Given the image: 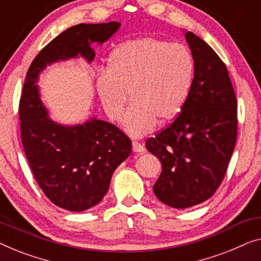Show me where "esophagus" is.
Here are the masks:
<instances>
[{"label":"esophagus","mask_w":261,"mask_h":261,"mask_svg":"<svg viewBox=\"0 0 261 261\" xmlns=\"http://www.w3.org/2000/svg\"><path fill=\"white\" fill-rule=\"evenodd\" d=\"M132 151L136 153H142L145 151V149H144V146H143L142 144H139L138 142H134L132 143Z\"/></svg>","instance_id":"1"}]
</instances>
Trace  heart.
Instances as JSON below:
<instances>
[{
	"label": "heart",
	"instance_id": "b5f03b06",
	"mask_svg": "<svg viewBox=\"0 0 261 261\" xmlns=\"http://www.w3.org/2000/svg\"><path fill=\"white\" fill-rule=\"evenodd\" d=\"M193 57L181 43L144 36L119 45L111 53L108 72L95 80L106 116L122 118L130 94L132 105L123 119L130 136L142 137L156 122L175 118L185 104L192 83Z\"/></svg>",
	"mask_w": 261,
	"mask_h": 261
}]
</instances>
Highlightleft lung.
Wrapping results in <instances>:
<instances>
[{
    "label": "left lung",
    "instance_id": "8db88e82",
    "mask_svg": "<svg viewBox=\"0 0 261 261\" xmlns=\"http://www.w3.org/2000/svg\"><path fill=\"white\" fill-rule=\"evenodd\" d=\"M182 32L194 60L192 85L181 113L145 143L162 164L153 193L177 209L202 203L219 188L238 126L237 97L226 65L200 36Z\"/></svg>",
    "mask_w": 261,
    "mask_h": 261
}]
</instances>
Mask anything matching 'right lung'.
<instances>
[{"label": "right lung", "mask_w": 261, "mask_h": 261, "mask_svg": "<svg viewBox=\"0 0 261 261\" xmlns=\"http://www.w3.org/2000/svg\"><path fill=\"white\" fill-rule=\"evenodd\" d=\"M120 22L80 23L66 29L40 52L25 75L20 100L22 144L33 175L52 202L71 212L94 207L108 193L113 171L131 153V141L118 127L90 116L65 125L53 120L41 100L40 73L56 62L82 58L91 64Z\"/></svg>", "instance_id": "right-lung-1"}]
</instances>
